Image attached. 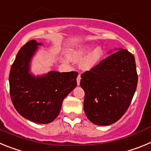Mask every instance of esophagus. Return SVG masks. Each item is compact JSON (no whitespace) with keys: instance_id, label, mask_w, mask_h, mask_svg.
<instances>
[{"instance_id":"esophagus-1","label":"esophagus","mask_w":151,"mask_h":151,"mask_svg":"<svg viewBox=\"0 0 151 151\" xmlns=\"http://www.w3.org/2000/svg\"><path fill=\"white\" fill-rule=\"evenodd\" d=\"M80 80H81V76H80V75H78V77H77V78H76L77 84H78V85H80Z\"/></svg>"}]
</instances>
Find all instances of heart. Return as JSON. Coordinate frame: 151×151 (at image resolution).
<instances>
[{"label":"heart","mask_w":151,"mask_h":151,"mask_svg":"<svg viewBox=\"0 0 151 151\" xmlns=\"http://www.w3.org/2000/svg\"><path fill=\"white\" fill-rule=\"evenodd\" d=\"M93 45H79L76 48L73 49L69 56L72 61L75 63H79L81 68L84 70H90L98 65L103 57V50L101 47H95L92 49Z\"/></svg>","instance_id":"1"}]
</instances>
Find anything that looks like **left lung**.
Wrapping results in <instances>:
<instances>
[{"instance_id":"1","label":"left lung","mask_w":151,"mask_h":151,"mask_svg":"<svg viewBox=\"0 0 151 151\" xmlns=\"http://www.w3.org/2000/svg\"><path fill=\"white\" fill-rule=\"evenodd\" d=\"M115 50L118 51L81 76L84 110L89 120L97 125L117 122L128 110L137 88L134 56L127 50Z\"/></svg>"}]
</instances>
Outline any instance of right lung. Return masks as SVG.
Returning a JSON list of instances; mask_svg holds the SVG:
<instances>
[{
  "label": "right lung",
  "instance_id": "1",
  "mask_svg": "<svg viewBox=\"0 0 151 151\" xmlns=\"http://www.w3.org/2000/svg\"><path fill=\"white\" fill-rule=\"evenodd\" d=\"M32 40L19 50L9 76L13 104L22 117L40 124L50 123L59 115L63 101L76 87V72L50 71L43 76L30 73V63L38 46Z\"/></svg>",
  "mask_w": 151,
  "mask_h": 151
}]
</instances>
